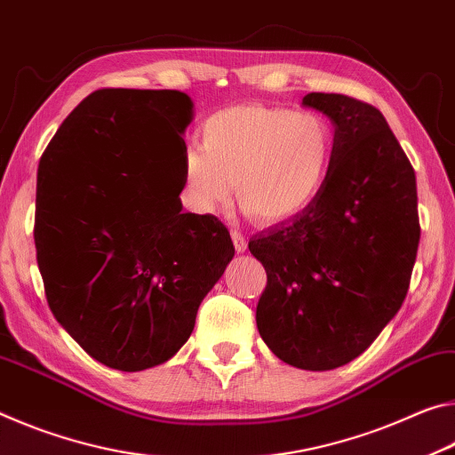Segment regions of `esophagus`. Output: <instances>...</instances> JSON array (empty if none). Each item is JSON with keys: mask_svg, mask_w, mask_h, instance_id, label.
Here are the masks:
<instances>
[{"mask_svg": "<svg viewBox=\"0 0 455 455\" xmlns=\"http://www.w3.org/2000/svg\"><path fill=\"white\" fill-rule=\"evenodd\" d=\"M232 240H234L235 250L240 251V254H243V251L248 250V240H245V235L242 232H237V229H232Z\"/></svg>", "mask_w": 455, "mask_h": 455, "instance_id": "1", "label": "esophagus"}]
</instances>
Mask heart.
I'll list each match as a JSON object with an SVG mask.
<instances>
[{"label":"heart","mask_w":455,"mask_h":455,"mask_svg":"<svg viewBox=\"0 0 455 455\" xmlns=\"http://www.w3.org/2000/svg\"><path fill=\"white\" fill-rule=\"evenodd\" d=\"M334 151L331 123L316 113L240 104L201 126V147L183 155L188 197L199 213H220L235 193L264 223L300 213L318 197Z\"/></svg>","instance_id":"obj_1"}]
</instances>
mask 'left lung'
<instances>
[{
	"mask_svg": "<svg viewBox=\"0 0 455 455\" xmlns=\"http://www.w3.org/2000/svg\"><path fill=\"white\" fill-rule=\"evenodd\" d=\"M302 104L334 126L329 177L307 210L248 248L267 276L259 337L292 367L331 371L367 351L405 300L421 234L417 183L375 107L324 92Z\"/></svg>",
	"mask_w": 455,
	"mask_h": 455,
	"instance_id": "8db88e82",
	"label": "left lung"
}]
</instances>
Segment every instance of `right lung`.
<instances>
[{
	"instance_id": "right-lung-1",
	"label": "right lung",
	"mask_w": 455,
	"mask_h": 455,
	"mask_svg": "<svg viewBox=\"0 0 455 455\" xmlns=\"http://www.w3.org/2000/svg\"><path fill=\"white\" fill-rule=\"evenodd\" d=\"M191 121L185 92L102 88L40 159L34 240L50 310L110 369L169 361L234 258L215 215L181 212Z\"/></svg>"
}]
</instances>
